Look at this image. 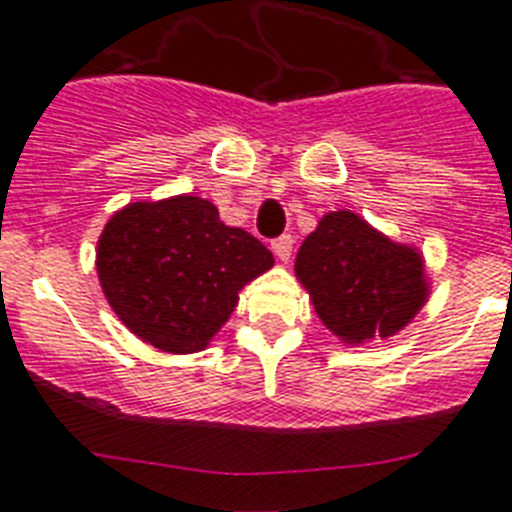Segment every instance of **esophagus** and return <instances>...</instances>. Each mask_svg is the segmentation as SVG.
I'll use <instances>...</instances> for the list:
<instances>
[{
	"instance_id": "esophagus-1",
	"label": "esophagus",
	"mask_w": 512,
	"mask_h": 512,
	"mask_svg": "<svg viewBox=\"0 0 512 512\" xmlns=\"http://www.w3.org/2000/svg\"><path fill=\"white\" fill-rule=\"evenodd\" d=\"M272 251L280 261H288L290 259V251H293V237L290 235H280L272 240Z\"/></svg>"
}]
</instances>
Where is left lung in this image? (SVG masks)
I'll use <instances>...</instances> for the list:
<instances>
[{"label":"left lung","instance_id":"left-lung-1","mask_svg":"<svg viewBox=\"0 0 512 512\" xmlns=\"http://www.w3.org/2000/svg\"><path fill=\"white\" fill-rule=\"evenodd\" d=\"M296 277L322 325L351 346L399 333L428 301L423 253L351 211L322 216L298 248Z\"/></svg>","mask_w":512,"mask_h":512}]
</instances>
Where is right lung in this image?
<instances>
[{
  "instance_id": "obj_1",
  "label": "right lung",
  "mask_w": 512,
  "mask_h": 512,
  "mask_svg": "<svg viewBox=\"0 0 512 512\" xmlns=\"http://www.w3.org/2000/svg\"><path fill=\"white\" fill-rule=\"evenodd\" d=\"M272 264L267 245L195 195L129 203L97 240V277L118 320L169 354L206 349L237 293Z\"/></svg>"
}]
</instances>
